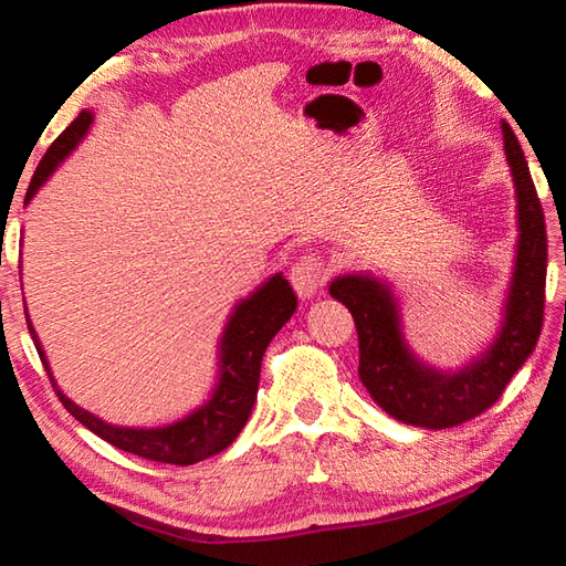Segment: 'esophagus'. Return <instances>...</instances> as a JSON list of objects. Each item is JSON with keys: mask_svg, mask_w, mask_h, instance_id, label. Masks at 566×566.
Instances as JSON below:
<instances>
[{"mask_svg": "<svg viewBox=\"0 0 566 566\" xmlns=\"http://www.w3.org/2000/svg\"><path fill=\"white\" fill-rule=\"evenodd\" d=\"M290 282L302 300H312L322 290L324 282H327V264L317 254H306L292 266Z\"/></svg>", "mask_w": 566, "mask_h": 566, "instance_id": "1", "label": "esophagus"}]
</instances>
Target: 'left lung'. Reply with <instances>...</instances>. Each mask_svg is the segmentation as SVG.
I'll return each mask as SVG.
<instances>
[{
    "label": "left lung",
    "mask_w": 566,
    "mask_h": 566,
    "mask_svg": "<svg viewBox=\"0 0 566 566\" xmlns=\"http://www.w3.org/2000/svg\"><path fill=\"white\" fill-rule=\"evenodd\" d=\"M504 155L516 199L514 270L502 319L484 352L459 369H439L419 359L401 324L395 286L369 272L334 276L329 294L352 312L359 334V379L371 399L411 427L447 429L482 415L530 359L539 339L547 282V227L539 197L512 127L502 122Z\"/></svg>",
    "instance_id": "obj_1"
}]
</instances>
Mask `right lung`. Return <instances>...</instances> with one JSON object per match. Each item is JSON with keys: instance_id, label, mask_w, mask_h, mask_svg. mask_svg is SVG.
Instances as JSON below:
<instances>
[{"instance_id": "1", "label": "right lung", "mask_w": 566, "mask_h": 566, "mask_svg": "<svg viewBox=\"0 0 566 566\" xmlns=\"http://www.w3.org/2000/svg\"><path fill=\"white\" fill-rule=\"evenodd\" d=\"M92 122L94 112L82 109L80 117H76L70 127L56 137L54 145L46 149L40 167L34 171L32 185L27 189L24 205L32 202L36 191L44 187V181L54 175L56 167L82 145ZM294 312L296 296L290 282L284 280L282 272L272 274L270 280H264L254 292H249L244 300H239L232 306V312H229L222 337H219L217 344V381L202 405L191 409L189 415L181 419L169 421V424L122 427L109 424V421H104L97 415H92V411L74 405V401L56 387L50 369V359H46L40 334L34 332V324L30 319V314H27L24 304L27 327H30L34 347L40 352V359L64 409L70 411L80 424L87 427L90 432L102 437L104 442L122 449V452L151 459V462L181 467L197 464L207 457L219 454L222 449L234 442L239 432H242L256 401L264 349L270 347L274 334L290 322Z\"/></svg>"}]
</instances>
